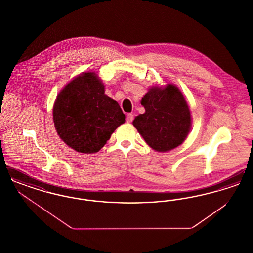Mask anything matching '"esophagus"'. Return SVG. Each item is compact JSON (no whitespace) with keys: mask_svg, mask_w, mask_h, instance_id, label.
Masks as SVG:
<instances>
[{"mask_svg":"<svg viewBox=\"0 0 253 253\" xmlns=\"http://www.w3.org/2000/svg\"><path fill=\"white\" fill-rule=\"evenodd\" d=\"M132 120H133V116H132V114H128L127 117H126V121L130 123V122H132Z\"/></svg>","mask_w":253,"mask_h":253,"instance_id":"obj_1","label":"esophagus"}]
</instances>
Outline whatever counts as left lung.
<instances>
[{
	"label": "left lung",
	"mask_w": 253,
	"mask_h": 253,
	"mask_svg": "<svg viewBox=\"0 0 253 253\" xmlns=\"http://www.w3.org/2000/svg\"><path fill=\"white\" fill-rule=\"evenodd\" d=\"M145 113L132 121L146 143L157 152L170 151L183 143L192 126L186 98L175 85L152 87L141 99Z\"/></svg>",
	"instance_id": "8db88e82"
}]
</instances>
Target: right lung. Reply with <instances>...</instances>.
I'll list each match as a JSON object with an SVG mask.
<instances>
[{
	"label": "right lung",
	"mask_w": 253,
	"mask_h": 253,
	"mask_svg": "<svg viewBox=\"0 0 253 253\" xmlns=\"http://www.w3.org/2000/svg\"><path fill=\"white\" fill-rule=\"evenodd\" d=\"M104 92L96 73L84 72L56 98L53 107L56 131L62 141L78 153L98 152L125 121L119 103Z\"/></svg>",
	"instance_id": "right-lung-1"
}]
</instances>
